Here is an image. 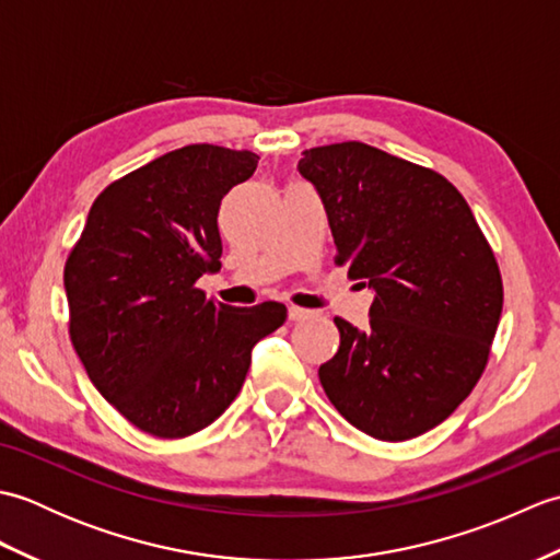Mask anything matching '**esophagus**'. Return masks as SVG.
<instances>
[{"instance_id":"esophagus-1","label":"esophagus","mask_w":560,"mask_h":560,"mask_svg":"<svg viewBox=\"0 0 560 560\" xmlns=\"http://www.w3.org/2000/svg\"><path fill=\"white\" fill-rule=\"evenodd\" d=\"M313 313L311 311H305V307H299V305H291L289 307V319H293V323H299V319H305V317H311Z\"/></svg>"}]
</instances>
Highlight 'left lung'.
Here are the masks:
<instances>
[{"label": "left lung", "mask_w": 560, "mask_h": 560, "mask_svg": "<svg viewBox=\"0 0 560 560\" xmlns=\"http://www.w3.org/2000/svg\"><path fill=\"white\" fill-rule=\"evenodd\" d=\"M299 171L323 197L335 261L375 291L368 329L335 317L325 395L371 438L431 431L489 363L503 311L489 241L447 177L361 141L305 149Z\"/></svg>", "instance_id": "1"}]
</instances>
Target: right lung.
<instances>
[{
  "label": "right lung",
  "mask_w": 560,
  "mask_h": 560,
  "mask_svg": "<svg viewBox=\"0 0 560 560\" xmlns=\"http://www.w3.org/2000/svg\"><path fill=\"white\" fill-rule=\"evenodd\" d=\"M259 156L189 144L110 183L65 265L69 339L101 395L139 431L187 438L241 392L249 351L287 305L233 307L197 279L221 269L219 207Z\"/></svg>",
  "instance_id": "obj_1"
}]
</instances>
